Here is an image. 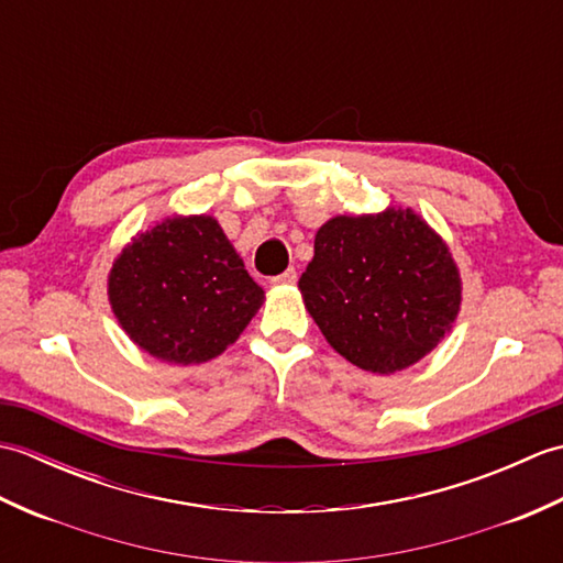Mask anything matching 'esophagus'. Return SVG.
I'll use <instances>...</instances> for the list:
<instances>
[{"label": "esophagus", "instance_id": "esophagus-1", "mask_svg": "<svg viewBox=\"0 0 563 563\" xmlns=\"http://www.w3.org/2000/svg\"><path fill=\"white\" fill-rule=\"evenodd\" d=\"M297 283V271L288 268L285 273H280L278 278H273V285H295Z\"/></svg>", "mask_w": 563, "mask_h": 563}]
</instances>
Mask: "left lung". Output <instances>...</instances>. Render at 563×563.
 <instances>
[{
  "label": "left lung",
  "mask_w": 563,
  "mask_h": 563,
  "mask_svg": "<svg viewBox=\"0 0 563 563\" xmlns=\"http://www.w3.org/2000/svg\"><path fill=\"white\" fill-rule=\"evenodd\" d=\"M297 288L331 349L373 375L426 357L462 305L450 246L411 208L336 214L321 224Z\"/></svg>",
  "instance_id": "1"
}]
</instances>
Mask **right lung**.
<instances>
[{"label":"right lung","mask_w":563,"mask_h":563,"mask_svg":"<svg viewBox=\"0 0 563 563\" xmlns=\"http://www.w3.org/2000/svg\"><path fill=\"white\" fill-rule=\"evenodd\" d=\"M263 297L210 214H174L140 232L109 273L118 324L137 349L174 365L224 353Z\"/></svg>","instance_id":"add662e5"}]
</instances>
